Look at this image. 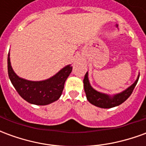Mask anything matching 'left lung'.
Here are the masks:
<instances>
[{
	"label": "left lung",
	"instance_id": "1",
	"mask_svg": "<svg viewBox=\"0 0 146 146\" xmlns=\"http://www.w3.org/2000/svg\"><path fill=\"white\" fill-rule=\"evenodd\" d=\"M138 79H139V73L135 82L124 91L114 95H108L106 93L98 92L92 88L89 81L88 72H87L84 79V88L87 99L91 104L102 109H110L122 104L123 102H125L130 97V95H131L133 90L138 83Z\"/></svg>",
	"mask_w": 146,
	"mask_h": 146
}]
</instances>
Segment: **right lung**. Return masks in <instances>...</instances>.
I'll use <instances>...</instances> for the list:
<instances>
[{
	"mask_svg": "<svg viewBox=\"0 0 146 146\" xmlns=\"http://www.w3.org/2000/svg\"><path fill=\"white\" fill-rule=\"evenodd\" d=\"M73 66L67 65L56 74L44 80L33 81L19 76L12 69L10 53L8 55V72L9 79L19 95L30 104L46 106L60 98L66 80L72 72Z\"/></svg>",
	"mask_w": 146,
	"mask_h": 146,
	"instance_id": "1",
	"label": "right lung"
}]
</instances>
